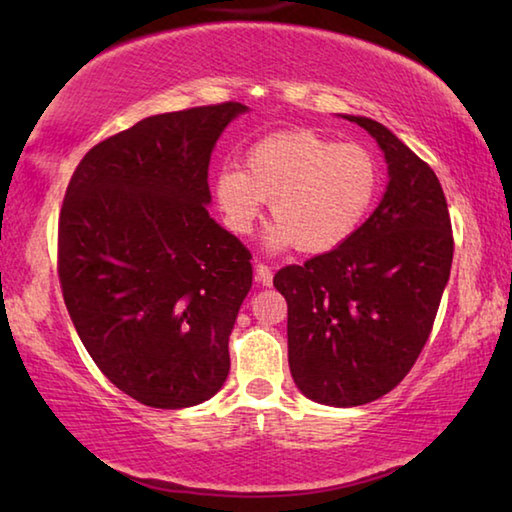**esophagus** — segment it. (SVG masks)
Segmentation results:
<instances>
[{"mask_svg":"<svg viewBox=\"0 0 512 512\" xmlns=\"http://www.w3.org/2000/svg\"><path fill=\"white\" fill-rule=\"evenodd\" d=\"M255 275H257V280L264 284V287H271V284H273V271H271V266H268V264L257 262L255 264Z\"/></svg>","mask_w":512,"mask_h":512,"instance_id":"obj_1","label":"esophagus"}]
</instances>
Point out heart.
<instances>
[{
	"label": "heart",
	"mask_w": 512,
	"mask_h": 512,
	"mask_svg": "<svg viewBox=\"0 0 512 512\" xmlns=\"http://www.w3.org/2000/svg\"><path fill=\"white\" fill-rule=\"evenodd\" d=\"M379 164L368 149L314 128L277 131L248 146L244 169L225 164L214 196L225 225L248 235L266 201L277 221L268 241L320 255L341 248L366 221L379 192Z\"/></svg>",
	"instance_id": "1"
}]
</instances>
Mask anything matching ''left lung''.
<instances>
[{
    "label": "left lung",
    "mask_w": 512,
    "mask_h": 512,
    "mask_svg": "<svg viewBox=\"0 0 512 512\" xmlns=\"http://www.w3.org/2000/svg\"><path fill=\"white\" fill-rule=\"evenodd\" d=\"M348 119L384 151L386 194L341 248L273 277L289 307L291 377L327 406L379 400L409 375L454 257L452 219L433 169L377 121Z\"/></svg>",
    "instance_id": "1"
}]
</instances>
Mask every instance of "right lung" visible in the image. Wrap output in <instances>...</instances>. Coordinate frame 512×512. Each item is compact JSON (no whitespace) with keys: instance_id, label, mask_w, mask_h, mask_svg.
<instances>
[{"instance_id":"obj_1","label":"right lung","mask_w":512,"mask_h":512,"mask_svg":"<svg viewBox=\"0 0 512 512\" xmlns=\"http://www.w3.org/2000/svg\"><path fill=\"white\" fill-rule=\"evenodd\" d=\"M239 101L146 117L83 155L58 216V280L85 350L121 393L185 409L219 391L253 284L210 219L207 167Z\"/></svg>"}]
</instances>
